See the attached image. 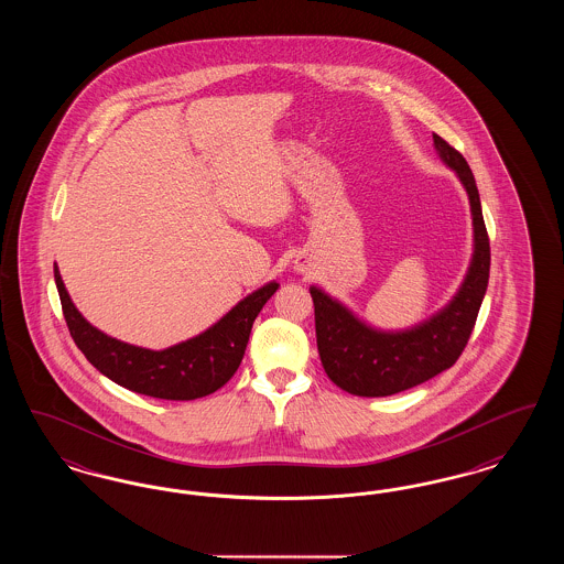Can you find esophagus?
Returning <instances> with one entry per match:
<instances>
[{
    "label": "esophagus",
    "instance_id": "obj_1",
    "mask_svg": "<svg viewBox=\"0 0 564 564\" xmlns=\"http://www.w3.org/2000/svg\"><path fill=\"white\" fill-rule=\"evenodd\" d=\"M295 269L304 270V269H306V267H304V264H302V262H295Z\"/></svg>",
    "mask_w": 564,
    "mask_h": 564
}]
</instances>
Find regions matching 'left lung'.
Here are the masks:
<instances>
[{
  "instance_id": "8db88e82",
  "label": "left lung",
  "mask_w": 564,
  "mask_h": 564,
  "mask_svg": "<svg viewBox=\"0 0 564 564\" xmlns=\"http://www.w3.org/2000/svg\"><path fill=\"white\" fill-rule=\"evenodd\" d=\"M433 145L460 180L474 217V256L455 297L427 322L402 332H382L357 319L319 288H311L323 370L334 384L359 398L402 393L455 366L488 288L490 242L474 173L463 154L440 134L433 133Z\"/></svg>"
}]
</instances>
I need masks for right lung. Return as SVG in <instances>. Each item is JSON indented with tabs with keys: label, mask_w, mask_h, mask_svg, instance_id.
<instances>
[{
	"label": "right lung",
	"mask_w": 564,
	"mask_h": 564,
	"mask_svg": "<svg viewBox=\"0 0 564 564\" xmlns=\"http://www.w3.org/2000/svg\"><path fill=\"white\" fill-rule=\"evenodd\" d=\"M69 334L84 357L116 384L159 400H196L224 387L241 366L251 325L279 290L270 281L226 313L203 334L164 350H150L120 343L86 322L67 294L61 272L54 267Z\"/></svg>",
	"instance_id": "1"
}]
</instances>
